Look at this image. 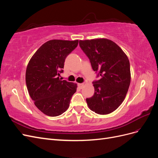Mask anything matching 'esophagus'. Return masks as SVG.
<instances>
[{
	"mask_svg": "<svg viewBox=\"0 0 158 158\" xmlns=\"http://www.w3.org/2000/svg\"><path fill=\"white\" fill-rule=\"evenodd\" d=\"M78 87H79L80 88H82L84 85V84H78Z\"/></svg>",
	"mask_w": 158,
	"mask_h": 158,
	"instance_id": "34e87169",
	"label": "esophagus"
}]
</instances>
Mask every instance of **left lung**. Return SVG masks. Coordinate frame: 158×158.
Returning <instances> with one entry per match:
<instances>
[{"label": "left lung", "instance_id": "obj_1", "mask_svg": "<svg viewBox=\"0 0 158 158\" xmlns=\"http://www.w3.org/2000/svg\"><path fill=\"white\" fill-rule=\"evenodd\" d=\"M80 48L101 78L94 81L95 92L86 98L89 108L99 114L116 110L124 101L131 83L130 63L115 43L107 39L80 40Z\"/></svg>", "mask_w": 158, "mask_h": 158}]
</instances>
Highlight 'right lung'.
<instances>
[{
    "label": "right lung",
    "instance_id": "add662e5",
    "mask_svg": "<svg viewBox=\"0 0 158 158\" xmlns=\"http://www.w3.org/2000/svg\"><path fill=\"white\" fill-rule=\"evenodd\" d=\"M78 40H52L43 44L32 56L26 72L28 92L35 106L50 117H56L69 107L77 84L60 80L65 59Z\"/></svg>",
    "mask_w": 158,
    "mask_h": 158
}]
</instances>
